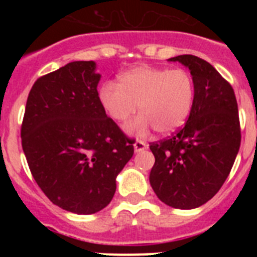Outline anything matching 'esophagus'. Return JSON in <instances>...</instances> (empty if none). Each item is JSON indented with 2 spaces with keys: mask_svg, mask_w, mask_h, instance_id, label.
<instances>
[{
  "mask_svg": "<svg viewBox=\"0 0 257 257\" xmlns=\"http://www.w3.org/2000/svg\"><path fill=\"white\" fill-rule=\"evenodd\" d=\"M147 148H148V144L144 142H136L135 144H134V151H135V153H139V152L145 151Z\"/></svg>",
  "mask_w": 257,
  "mask_h": 257,
  "instance_id": "esophagus-1",
  "label": "esophagus"
}]
</instances>
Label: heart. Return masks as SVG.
<instances>
[{"instance_id":"heart-1","label":"heart","mask_w":257,"mask_h":257,"mask_svg":"<svg viewBox=\"0 0 257 257\" xmlns=\"http://www.w3.org/2000/svg\"><path fill=\"white\" fill-rule=\"evenodd\" d=\"M194 82L184 69L138 65L118 77V85L105 82L99 90V100L106 114L118 123L136 112L142 114L126 126V131L145 135L153 127L167 135L180 128L192 110Z\"/></svg>"}]
</instances>
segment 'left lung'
Here are the masks:
<instances>
[{"mask_svg":"<svg viewBox=\"0 0 257 257\" xmlns=\"http://www.w3.org/2000/svg\"><path fill=\"white\" fill-rule=\"evenodd\" d=\"M190 70L194 101L185 126L149 145L156 162L149 181L170 207L192 210L210 201L228 178L240 145L233 87L210 63L194 55L169 59Z\"/></svg>","mask_w":257,"mask_h":257,"instance_id":"left-lung-1","label":"left lung"}]
</instances>
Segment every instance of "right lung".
I'll return each instance as SVG.
<instances>
[{
  "label": "right lung",
  "instance_id": "right-lung-1",
  "mask_svg": "<svg viewBox=\"0 0 257 257\" xmlns=\"http://www.w3.org/2000/svg\"><path fill=\"white\" fill-rule=\"evenodd\" d=\"M95 61H72L40 77L27 99L22 145L36 183L63 210L91 215L115 193L134 147L105 114Z\"/></svg>",
  "mask_w": 257,
  "mask_h": 257
}]
</instances>
